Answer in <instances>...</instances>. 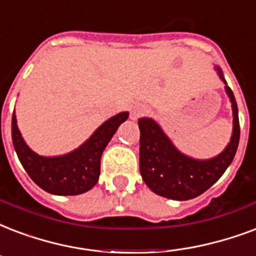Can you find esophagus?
<instances>
[{
	"label": "esophagus",
	"instance_id": "obj_1",
	"mask_svg": "<svg viewBox=\"0 0 256 256\" xmlns=\"http://www.w3.org/2000/svg\"><path fill=\"white\" fill-rule=\"evenodd\" d=\"M146 112V107L142 106V104H136V106L132 107L130 110V120H136L141 115H144Z\"/></svg>",
	"mask_w": 256,
	"mask_h": 256
}]
</instances>
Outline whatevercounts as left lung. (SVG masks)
Returning a JSON list of instances; mask_svg holds the SVG:
<instances>
[{
  "mask_svg": "<svg viewBox=\"0 0 256 256\" xmlns=\"http://www.w3.org/2000/svg\"><path fill=\"white\" fill-rule=\"evenodd\" d=\"M232 107V134L222 153L212 158L198 160L177 149L162 128L152 118L138 120L140 172L142 180L154 193L172 200H190L200 196L219 180L235 157L240 138L238 104L220 67H214Z\"/></svg>",
  "mask_w": 256,
  "mask_h": 256,
  "instance_id": "obj_1",
  "label": "left lung"
}]
</instances>
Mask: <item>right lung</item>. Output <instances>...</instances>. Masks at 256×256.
<instances>
[{"label": "right lung", "mask_w": 256, "mask_h": 256, "mask_svg": "<svg viewBox=\"0 0 256 256\" xmlns=\"http://www.w3.org/2000/svg\"><path fill=\"white\" fill-rule=\"evenodd\" d=\"M128 118V111L104 120L87 141L67 154L46 157L34 153L24 141L12 115V141L20 162L29 177L46 192L58 196H75L87 192L96 184L100 174V158L103 150Z\"/></svg>", "instance_id": "1"}]
</instances>
